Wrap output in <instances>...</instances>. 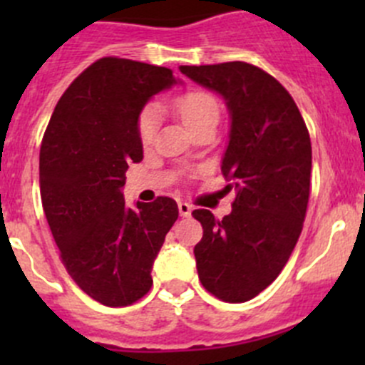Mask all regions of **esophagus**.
Instances as JSON below:
<instances>
[{
	"mask_svg": "<svg viewBox=\"0 0 365 365\" xmlns=\"http://www.w3.org/2000/svg\"><path fill=\"white\" fill-rule=\"evenodd\" d=\"M178 212L182 217H189L190 213H192V206L189 203H185V201H180L178 203Z\"/></svg>",
	"mask_w": 365,
	"mask_h": 365,
	"instance_id": "1",
	"label": "esophagus"
}]
</instances>
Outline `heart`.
Segmentation results:
<instances>
[{
  "label": "heart",
  "mask_w": 365,
  "mask_h": 365,
  "mask_svg": "<svg viewBox=\"0 0 365 365\" xmlns=\"http://www.w3.org/2000/svg\"><path fill=\"white\" fill-rule=\"evenodd\" d=\"M173 109L190 134L200 130L205 125L217 123L220 114L217 98L203 90H190L176 97L173 101ZM159 120L160 111L157 104H148L141 109L138 116V134L143 145L152 143L157 127H159Z\"/></svg>",
  "instance_id": "obj_1"
}]
</instances>
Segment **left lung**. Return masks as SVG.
Masks as SVG:
<instances>
[{
    "label": "left lung",
    "instance_id": "1",
    "mask_svg": "<svg viewBox=\"0 0 365 365\" xmlns=\"http://www.w3.org/2000/svg\"><path fill=\"white\" fill-rule=\"evenodd\" d=\"M180 72L219 93L230 111L220 169L237 197L222 220L194 210L203 226L194 256L206 292L240 304L270 286L295 249L311 190V138L292 95L264 70L230 61Z\"/></svg>",
    "mask_w": 365,
    "mask_h": 365
}]
</instances>
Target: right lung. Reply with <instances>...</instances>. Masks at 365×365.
<instances>
[{
  "instance_id": "1",
  "label": "right lung",
  "mask_w": 365,
  "mask_h": 365,
  "mask_svg": "<svg viewBox=\"0 0 365 365\" xmlns=\"http://www.w3.org/2000/svg\"><path fill=\"white\" fill-rule=\"evenodd\" d=\"M176 84L169 68L101 58L73 79L54 108L40 146V196L68 275L109 307L152 288V267L175 220L171 197L125 206L128 165L143 160L138 116Z\"/></svg>"
}]
</instances>
